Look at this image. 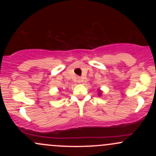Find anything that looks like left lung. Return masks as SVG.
<instances>
[{"label": "left lung", "mask_w": 156, "mask_h": 156, "mask_svg": "<svg viewBox=\"0 0 156 156\" xmlns=\"http://www.w3.org/2000/svg\"><path fill=\"white\" fill-rule=\"evenodd\" d=\"M101 92H99V95H101Z\"/></svg>", "instance_id": "obj_1"}]
</instances>
